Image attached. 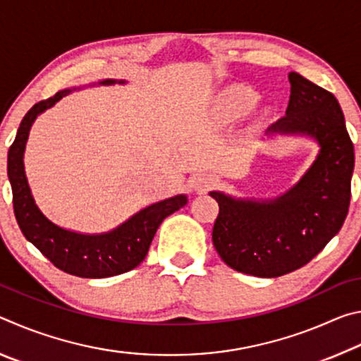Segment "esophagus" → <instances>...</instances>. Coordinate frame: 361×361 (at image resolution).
<instances>
[{
    "label": "esophagus",
    "mask_w": 361,
    "mask_h": 361,
    "mask_svg": "<svg viewBox=\"0 0 361 361\" xmlns=\"http://www.w3.org/2000/svg\"><path fill=\"white\" fill-rule=\"evenodd\" d=\"M213 185H215V180H213L209 175H197V176H194V180H192V188L199 192L209 191Z\"/></svg>",
    "instance_id": "34e87169"
}]
</instances>
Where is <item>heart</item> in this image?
I'll return each mask as SVG.
<instances>
[{"label":"heart","mask_w":361,"mask_h":361,"mask_svg":"<svg viewBox=\"0 0 361 361\" xmlns=\"http://www.w3.org/2000/svg\"><path fill=\"white\" fill-rule=\"evenodd\" d=\"M258 102V94L247 85H231L219 94L215 111L221 122H235L252 111Z\"/></svg>","instance_id":"heart-1"}]
</instances>
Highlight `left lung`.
<instances>
[{"instance_id":"8db88e82","label":"left lung","mask_w":361,"mask_h":361,"mask_svg":"<svg viewBox=\"0 0 361 361\" xmlns=\"http://www.w3.org/2000/svg\"><path fill=\"white\" fill-rule=\"evenodd\" d=\"M286 114L266 133H305L320 154L298 185L271 202L210 192L219 205L212 240L226 264L255 277H280L319 255L350 205L353 143L336 97L291 71Z\"/></svg>"}]
</instances>
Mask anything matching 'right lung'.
Here are the masks:
<instances>
[{"label": "right lung", "instance_id": "obj_1", "mask_svg": "<svg viewBox=\"0 0 361 361\" xmlns=\"http://www.w3.org/2000/svg\"><path fill=\"white\" fill-rule=\"evenodd\" d=\"M106 79L103 84H113ZM70 89L60 90L51 99L41 100L23 116L14 143L8 152V176L12 188V205L22 234L39 250L46 258L70 276L84 279H103L119 276L132 271L145 259L156 231L161 223L173 212L185 207L186 195H175L152 204L137 213L118 229L100 235H85L59 228L42 215L35 205L30 192L25 170H23V151L36 116L68 95Z\"/></svg>", "mask_w": 361, "mask_h": 361}]
</instances>
